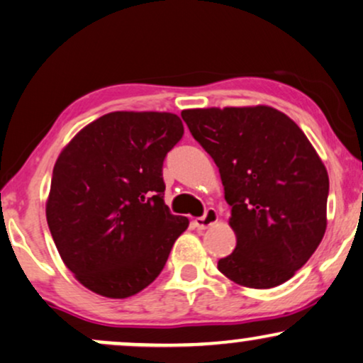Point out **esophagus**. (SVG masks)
<instances>
[{
    "label": "esophagus",
    "mask_w": 363,
    "mask_h": 363,
    "mask_svg": "<svg viewBox=\"0 0 363 363\" xmlns=\"http://www.w3.org/2000/svg\"><path fill=\"white\" fill-rule=\"evenodd\" d=\"M217 219H219V216H217L216 209H207L206 214L202 217H197V219H194V227H197V229L204 230L207 229V227L216 224Z\"/></svg>",
    "instance_id": "1"
}]
</instances>
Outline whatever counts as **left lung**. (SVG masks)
Wrapping results in <instances>:
<instances>
[{
    "label": "left lung",
    "instance_id": "obj_1",
    "mask_svg": "<svg viewBox=\"0 0 363 363\" xmlns=\"http://www.w3.org/2000/svg\"><path fill=\"white\" fill-rule=\"evenodd\" d=\"M197 143L219 167L234 252L217 269L239 286L287 282L327 229L328 174L302 129L270 106L186 109Z\"/></svg>",
    "mask_w": 363,
    "mask_h": 363
}]
</instances>
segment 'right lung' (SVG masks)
I'll return each instance as SVG.
<instances>
[{
  "instance_id": "obj_1",
  "label": "right lung",
  "mask_w": 363,
  "mask_h": 363,
  "mask_svg": "<svg viewBox=\"0 0 363 363\" xmlns=\"http://www.w3.org/2000/svg\"><path fill=\"white\" fill-rule=\"evenodd\" d=\"M182 134L172 113L116 111L61 151L46 219L62 262L91 292L108 298L141 292L189 225L162 199L164 157Z\"/></svg>"
}]
</instances>
